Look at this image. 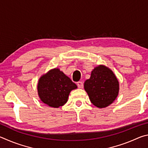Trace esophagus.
Here are the masks:
<instances>
[{
    "instance_id": "1",
    "label": "esophagus",
    "mask_w": 148,
    "mask_h": 148,
    "mask_svg": "<svg viewBox=\"0 0 148 148\" xmlns=\"http://www.w3.org/2000/svg\"><path fill=\"white\" fill-rule=\"evenodd\" d=\"M77 86H78L79 88H83V82H82V81H79L77 82Z\"/></svg>"
}]
</instances>
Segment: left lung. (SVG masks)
Masks as SVG:
<instances>
[{"mask_svg": "<svg viewBox=\"0 0 148 148\" xmlns=\"http://www.w3.org/2000/svg\"><path fill=\"white\" fill-rule=\"evenodd\" d=\"M84 90L92 103L105 108L114 102L119 92V82L112 70L103 65L95 67L89 79L84 82Z\"/></svg>", "mask_w": 148, "mask_h": 148, "instance_id": "8db88e82", "label": "left lung"}]
</instances>
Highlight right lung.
I'll use <instances>...</instances> for the list:
<instances>
[{
	"mask_svg": "<svg viewBox=\"0 0 148 148\" xmlns=\"http://www.w3.org/2000/svg\"><path fill=\"white\" fill-rule=\"evenodd\" d=\"M77 85L58 68L53 69L41 76L38 84V95L49 107L58 108L66 103L71 90Z\"/></svg>",
	"mask_w": 148,
	"mask_h": 148,
	"instance_id": "1",
	"label": "right lung"
}]
</instances>
